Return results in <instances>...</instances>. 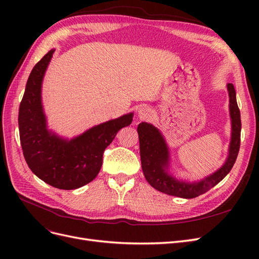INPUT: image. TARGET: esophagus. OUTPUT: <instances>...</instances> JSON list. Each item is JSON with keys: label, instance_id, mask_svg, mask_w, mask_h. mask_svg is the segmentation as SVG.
<instances>
[{"label": "esophagus", "instance_id": "obj_1", "mask_svg": "<svg viewBox=\"0 0 259 259\" xmlns=\"http://www.w3.org/2000/svg\"><path fill=\"white\" fill-rule=\"evenodd\" d=\"M152 116V110L149 107L143 106L138 109V117L139 120H148Z\"/></svg>", "mask_w": 259, "mask_h": 259}]
</instances>
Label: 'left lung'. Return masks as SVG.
Masks as SVG:
<instances>
[{"label":"left lung","instance_id":"8db88e82","mask_svg":"<svg viewBox=\"0 0 259 259\" xmlns=\"http://www.w3.org/2000/svg\"><path fill=\"white\" fill-rule=\"evenodd\" d=\"M230 98V115L232 121V135L229 156L222 168L199 183L188 184L178 182L166 173L168 166V150L160 132L153 125L143 122L138 125L140 160L147 182L156 190L174 197L192 199L207 192L227 176L236 163L241 143V114L237 104L233 84H228Z\"/></svg>","mask_w":259,"mask_h":259}]
</instances>
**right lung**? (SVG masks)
I'll use <instances>...</instances> for the list:
<instances>
[{
  "label": "right lung",
  "instance_id": "1",
  "mask_svg": "<svg viewBox=\"0 0 259 259\" xmlns=\"http://www.w3.org/2000/svg\"><path fill=\"white\" fill-rule=\"evenodd\" d=\"M54 52L44 55L27 81L18 114L20 144L28 166L38 178L58 189L72 190L98 175L105 149L117 132L132 123L133 113L97 125L70 142L51 135L41 104V84Z\"/></svg>",
  "mask_w": 259,
  "mask_h": 259
}]
</instances>
